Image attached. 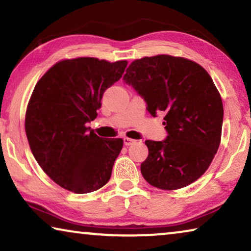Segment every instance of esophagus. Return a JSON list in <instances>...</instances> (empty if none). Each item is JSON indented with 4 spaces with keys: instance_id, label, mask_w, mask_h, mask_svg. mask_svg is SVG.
<instances>
[{
    "instance_id": "34e87169",
    "label": "esophagus",
    "mask_w": 251,
    "mask_h": 251,
    "mask_svg": "<svg viewBox=\"0 0 251 251\" xmlns=\"http://www.w3.org/2000/svg\"><path fill=\"white\" fill-rule=\"evenodd\" d=\"M136 143V141L135 139H131V138H128V137H125L124 138V144L126 146H130V145H133V144H135Z\"/></svg>"
}]
</instances>
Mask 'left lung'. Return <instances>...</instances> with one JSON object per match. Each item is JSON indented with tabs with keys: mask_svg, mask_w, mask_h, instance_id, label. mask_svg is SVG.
<instances>
[{
	"mask_svg": "<svg viewBox=\"0 0 251 251\" xmlns=\"http://www.w3.org/2000/svg\"><path fill=\"white\" fill-rule=\"evenodd\" d=\"M124 82L143 97L151 116L165 114L166 139L145 142L148 156L141 165L145 180L165 190L197 180L222 137L223 101L210 75L190 59L161 54L136 59Z\"/></svg>",
	"mask_w": 251,
	"mask_h": 251,
	"instance_id": "8db88e82",
	"label": "left lung"
}]
</instances>
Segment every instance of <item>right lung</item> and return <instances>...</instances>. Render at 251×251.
Listing matches in <instances>:
<instances>
[{
    "instance_id": "1",
    "label": "right lung",
    "mask_w": 251,
    "mask_h": 251,
    "mask_svg": "<svg viewBox=\"0 0 251 251\" xmlns=\"http://www.w3.org/2000/svg\"><path fill=\"white\" fill-rule=\"evenodd\" d=\"M126 66L127 61L64 59L34 87L25 115L29 148L46 175L70 192H95L112 175L123 139L99 137L86 124L95 120L104 92Z\"/></svg>"
}]
</instances>
